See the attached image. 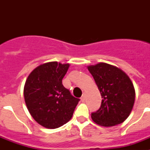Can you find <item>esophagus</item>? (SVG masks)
Instances as JSON below:
<instances>
[{"mask_svg": "<svg viewBox=\"0 0 150 150\" xmlns=\"http://www.w3.org/2000/svg\"><path fill=\"white\" fill-rule=\"evenodd\" d=\"M85 99H86V95H85V94H83V96L81 97V100L82 101H85Z\"/></svg>", "mask_w": 150, "mask_h": 150, "instance_id": "obj_1", "label": "esophagus"}]
</instances>
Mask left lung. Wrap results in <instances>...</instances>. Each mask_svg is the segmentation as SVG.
<instances>
[{
    "label": "left lung",
    "instance_id": "8db88e82",
    "mask_svg": "<svg viewBox=\"0 0 150 150\" xmlns=\"http://www.w3.org/2000/svg\"><path fill=\"white\" fill-rule=\"evenodd\" d=\"M101 95L100 109L91 119L100 126L111 127L126 120L133 108L135 90L125 73L112 64L100 62L87 66Z\"/></svg>",
    "mask_w": 150,
    "mask_h": 150
}]
</instances>
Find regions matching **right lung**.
<instances>
[{
    "label": "right lung",
    "mask_w": 150,
    "mask_h": 150,
    "mask_svg": "<svg viewBox=\"0 0 150 150\" xmlns=\"http://www.w3.org/2000/svg\"><path fill=\"white\" fill-rule=\"evenodd\" d=\"M70 64L51 62L42 64L28 76L24 98L30 114L46 128H57L72 118L79 99L62 85Z\"/></svg>",
    "instance_id": "obj_1"
}]
</instances>
